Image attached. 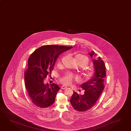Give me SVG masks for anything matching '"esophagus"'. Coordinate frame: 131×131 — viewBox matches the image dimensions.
Returning <instances> with one entry per match:
<instances>
[{"label": "esophagus", "mask_w": 131, "mask_h": 131, "mask_svg": "<svg viewBox=\"0 0 131 131\" xmlns=\"http://www.w3.org/2000/svg\"><path fill=\"white\" fill-rule=\"evenodd\" d=\"M67 88V87L66 86H64V85H62L61 87V89H66Z\"/></svg>", "instance_id": "1"}]
</instances>
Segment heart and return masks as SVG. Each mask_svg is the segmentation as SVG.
<instances>
[{"mask_svg":"<svg viewBox=\"0 0 131 131\" xmlns=\"http://www.w3.org/2000/svg\"><path fill=\"white\" fill-rule=\"evenodd\" d=\"M75 59L77 63L80 67L86 66L88 62L89 59L86 56L82 54H78L75 56ZM61 64V60H59L58 64ZM94 73V70L92 68L85 69L84 71V76L86 80H89L92 77ZM80 80V77L78 76L71 73H67L60 78V81L63 84L69 85L71 84L73 81H78Z\"/></svg>","mask_w":131,"mask_h":131,"instance_id":"b5f03b06","label":"heart"}]
</instances>
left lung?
Returning <instances> with one entry per match:
<instances>
[{"mask_svg": "<svg viewBox=\"0 0 131 131\" xmlns=\"http://www.w3.org/2000/svg\"><path fill=\"white\" fill-rule=\"evenodd\" d=\"M89 54L92 58L96 55L93 51ZM93 63L95 69L94 74L91 80L81 85L85 91L84 94L81 95L73 91L70 100L72 106L79 112H85L92 107L105 88L104 82L106 77L105 63L100 57L96 60L93 59Z\"/></svg>", "mask_w": 131, "mask_h": 131, "instance_id": "8db88e82", "label": "left lung"}]
</instances>
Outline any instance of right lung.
<instances>
[{
  "label": "right lung",
  "mask_w": 131,
  "mask_h": 131,
  "mask_svg": "<svg viewBox=\"0 0 131 131\" xmlns=\"http://www.w3.org/2000/svg\"><path fill=\"white\" fill-rule=\"evenodd\" d=\"M72 48L46 45L36 49L29 58L28 68L25 72V84L31 102L37 106L46 108L54 102L60 88L54 83L45 84L44 80L51 74L59 55Z\"/></svg>",
  "instance_id": "1"
}]
</instances>
